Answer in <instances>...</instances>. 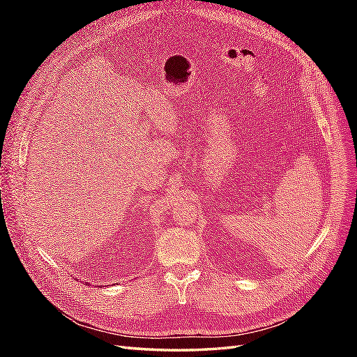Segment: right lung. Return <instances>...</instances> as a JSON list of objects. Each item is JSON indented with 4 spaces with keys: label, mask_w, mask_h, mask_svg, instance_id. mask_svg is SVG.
<instances>
[{
    "label": "right lung",
    "mask_w": 357,
    "mask_h": 357,
    "mask_svg": "<svg viewBox=\"0 0 357 357\" xmlns=\"http://www.w3.org/2000/svg\"><path fill=\"white\" fill-rule=\"evenodd\" d=\"M88 286H89V283H88Z\"/></svg>",
    "instance_id": "right-lung-1"
}]
</instances>
